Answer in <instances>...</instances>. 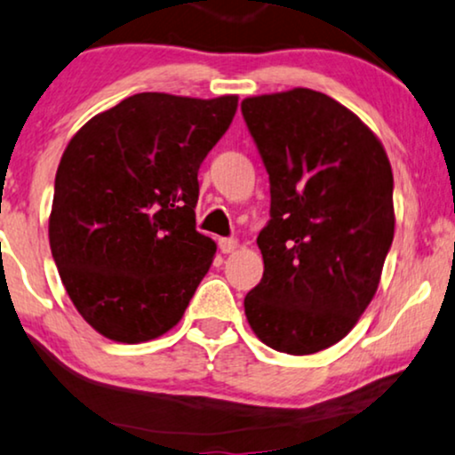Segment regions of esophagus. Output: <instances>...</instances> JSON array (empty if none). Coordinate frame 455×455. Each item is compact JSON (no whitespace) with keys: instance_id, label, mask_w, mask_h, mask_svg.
<instances>
[{"instance_id":"34e87169","label":"esophagus","mask_w":455,"mask_h":455,"mask_svg":"<svg viewBox=\"0 0 455 455\" xmlns=\"http://www.w3.org/2000/svg\"><path fill=\"white\" fill-rule=\"evenodd\" d=\"M218 247H220L222 254H233V251L239 247V243H237V239L224 237V239H218Z\"/></svg>"}]
</instances>
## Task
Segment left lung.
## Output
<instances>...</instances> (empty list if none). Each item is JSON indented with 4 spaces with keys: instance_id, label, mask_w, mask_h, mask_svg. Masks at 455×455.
Wrapping results in <instances>:
<instances>
[{
    "instance_id": "8db88e82",
    "label": "left lung",
    "mask_w": 455,
    "mask_h": 455,
    "mask_svg": "<svg viewBox=\"0 0 455 455\" xmlns=\"http://www.w3.org/2000/svg\"><path fill=\"white\" fill-rule=\"evenodd\" d=\"M241 113L270 182L264 273L245 317L267 347L340 342L376 294L393 243V170L376 134L321 92L251 96Z\"/></svg>"
}]
</instances>
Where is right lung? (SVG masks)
<instances>
[{"label": "right lung", "mask_w": 455, "mask_h": 455, "mask_svg": "<svg viewBox=\"0 0 455 455\" xmlns=\"http://www.w3.org/2000/svg\"><path fill=\"white\" fill-rule=\"evenodd\" d=\"M237 96L142 92L92 117L62 153L50 250L68 298L96 331L138 344L182 319L216 243L195 228L197 172Z\"/></svg>", "instance_id": "1"}]
</instances>
